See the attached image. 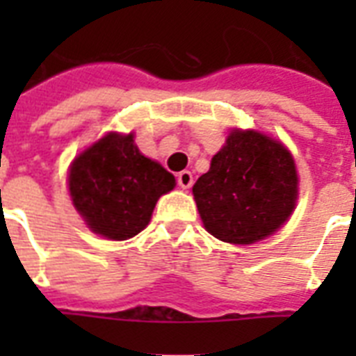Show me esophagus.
<instances>
[{"label": "esophagus", "mask_w": 356, "mask_h": 356, "mask_svg": "<svg viewBox=\"0 0 356 356\" xmlns=\"http://www.w3.org/2000/svg\"><path fill=\"white\" fill-rule=\"evenodd\" d=\"M177 183H179V186H181V188L186 190V188H190V186H192V183H194V177H192V173L184 170V172H181L177 175Z\"/></svg>", "instance_id": "esophagus-1"}]
</instances>
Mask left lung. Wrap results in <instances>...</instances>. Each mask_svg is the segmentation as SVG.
<instances>
[{
    "instance_id": "obj_1",
    "label": "left lung",
    "mask_w": 356,
    "mask_h": 356,
    "mask_svg": "<svg viewBox=\"0 0 356 356\" xmlns=\"http://www.w3.org/2000/svg\"><path fill=\"white\" fill-rule=\"evenodd\" d=\"M298 183L292 153L279 140L233 129L192 192L207 231L245 245L273 234L292 216Z\"/></svg>"
}]
</instances>
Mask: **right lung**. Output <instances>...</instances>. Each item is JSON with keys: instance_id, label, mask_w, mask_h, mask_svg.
Listing matches in <instances>:
<instances>
[{"instance_id": "obj_1", "label": "right lung", "mask_w": 356, "mask_h": 356, "mask_svg": "<svg viewBox=\"0 0 356 356\" xmlns=\"http://www.w3.org/2000/svg\"><path fill=\"white\" fill-rule=\"evenodd\" d=\"M175 177L140 153L134 134L108 133L75 156L68 188L75 211L96 234L127 240L144 231Z\"/></svg>"}]
</instances>
